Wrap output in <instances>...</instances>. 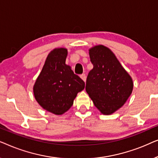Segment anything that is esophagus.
Masks as SVG:
<instances>
[{
  "label": "esophagus",
  "mask_w": 158,
  "mask_h": 158,
  "mask_svg": "<svg viewBox=\"0 0 158 158\" xmlns=\"http://www.w3.org/2000/svg\"><path fill=\"white\" fill-rule=\"evenodd\" d=\"M80 77H81V78L82 80H83V81L84 82H85V81H86V75H85V74L81 75V76H80Z\"/></svg>",
  "instance_id": "34e87169"
}]
</instances>
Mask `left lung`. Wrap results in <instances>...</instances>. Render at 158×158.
<instances>
[{
    "mask_svg": "<svg viewBox=\"0 0 158 158\" xmlns=\"http://www.w3.org/2000/svg\"><path fill=\"white\" fill-rule=\"evenodd\" d=\"M94 68L88 73L85 90L95 106L110 115L123 106L133 90V81L113 52L103 45L89 49Z\"/></svg>",
    "mask_w": 158,
    "mask_h": 158,
    "instance_id": "obj_1",
    "label": "left lung"
}]
</instances>
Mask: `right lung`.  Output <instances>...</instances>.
<instances>
[{"mask_svg":"<svg viewBox=\"0 0 158 158\" xmlns=\"http://www.w3.org/2000/svg\"><path fill=\"white\" fill-rule=\"evenodd\" d=\"M68 49L55 48L47 55L40 74L33 87L37 103L46 111L62 115L73 104L85 83L65 64Z\"/></svg>","mask_w":158,"mask_h":158,"instance_id":"right-lung-1","label":"right lung"}]
</instances>
